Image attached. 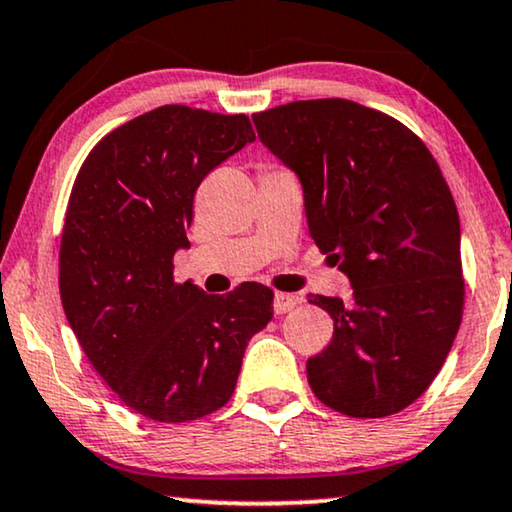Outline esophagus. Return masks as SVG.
Segmentation results:
<instances>
[{
	"mask_svg": "<svg viewBox=\"0 0 512 512\" xmlns=\"http://www.w3.org/2000/svg\"><path fill=\"white\" fill-rule=\"evenodd\" d=\"M298 302H300L298 295L277 291L274 293V314H279V316L286 314V311H291L295 305H298Z\"/></svg>",
	"mask_w": 512,
	"mask_h": 512,
	"instance_id": "1",
	"label": "esophagus"
}]
</instances>
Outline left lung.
Here are the masks:
<instances>
[{
	"label": "left lung",
	"mask_w": 512,
	"mask_h": 512,
	"mask_svg": "<svg viewBox=\"0 0 512 512\" xmlns=\"http://www.w3.org/2000/svg\"><path fill=\"white\" fill-rule=\"evenodd\" d=\"M261 143L298 173L309 233L353 286L307 295L335 321L307 360L325 406L351 418L399 413L436 379L462 323L459 214L427 145L395 117L348 99L254 115Z\"/></svg>",
	"instance_id": "obj_1"
}]
</instances>
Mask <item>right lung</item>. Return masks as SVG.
<instances>
[{
  "label": "right lung",
  "mask_w": 512,
  "mask_h": 512,
  "mask_svg": "<svg viewBox=\"0 0 512 512\" xmlns=\"http://www.w3.org/2000/svg\"><path fill=\"white\" fill-rule=\"evenodd\" d=\"M256 140L247 115L161 106L103 136L73 182L59 295L80 346L124 406L189 422L233 397L249 339L272 321V288L207 295L173 279L194 194Z\"/></svg>",
  "instance_id": "add662e5"
}]
</instances>
